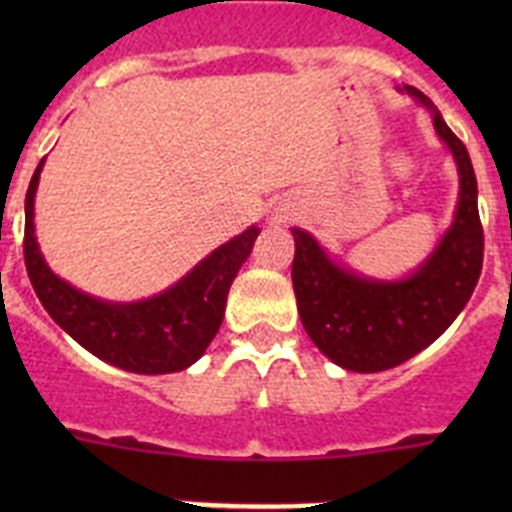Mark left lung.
<instances>
[{
	"label": "left lung",
	"mask_w": 512,
	"mask_h": 512,
	"mask_svg": "<svg viewBox=\"0 0 512 512\" xmlns=\"http://www.w3.org/2000/svg\"><path fill=\"white\" fill-rule=\"evenodd\" d=\"M400 92L431 112L433 128L459 171L454 223L428 259L408 277L372 279L333 261L310 233L292 228V284L300 320L310 341L348 372H384L431 346L469 302L485 256L477 176L467 148L420 89L405 84Z\"/></svg>",
	"instance_id": "left-lung-1"
}]
</instances>
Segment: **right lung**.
Listing matches in <instances>:
<instances>
[{
    "instance_id": "obj_1",
    "label": "right lung",
    "mask_w": 512,
    "mask_h": 512,
    "mask_svg": "<svg viewBox=\"0 0 512 512\" xmlns=\"http://www.w3.org/2000/svg\"><path fill=\"white\" fill-rule=\"evenodd\" d=\"M45 158L25 197V266L35 295L79 346L133 374L182 372L200 359L220 330L230 284L251 256L259 225L230 238L169 289L138 302H107L53 274L35 238V192Z\"/></svg>"
}]
</instances>
